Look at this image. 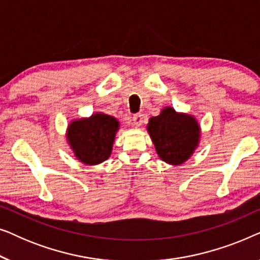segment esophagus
Masks as SVG:
<instances>
[{"label":"esophagus","mask_w":260,"mask_h":260,"mask_svg":"<svg viewBox=\"0 0 260 260\" xmlns=\"http://www.w3.org/2000/svg\"><path fill=\"white\" fill-rule=\"evenodd\" d=\"M144 117L142 113H136V115L133 116V125L134 126H141L142 123H143Z\"/></svg>","instance_id":"esophagus-1"}]
</instances>
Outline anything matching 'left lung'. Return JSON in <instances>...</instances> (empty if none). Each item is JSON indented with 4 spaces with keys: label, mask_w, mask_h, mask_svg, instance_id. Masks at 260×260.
I'll list each match as a JSON object with an SVG mask.
<instances>
[{
    "label": "left lung",
    "mask_w": 260,
    "mask_h": 260,
    "mask_svg": "<svg viewBox=\"0 0 260 260\" xmlns=\"http://www.w3.org/2000/svg\"><path fill=\"white\" fill-rule=\"evenodd\" d=\"M148 133L159 157L177 166L186 162L198 147L200 127L193 116L166 108L149 119Z\"/></svg>",
    "instance_id": "1"
}]
</instances>
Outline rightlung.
I'll list each match as a JSON object with an SVG mask.
<instances>
[{
	"label": "right lung",
	"mask_w": 260,
	"mask_h": 260,
	"mask_svg": "<svg viewBox=\"0 0 260 260\" xmlns=\"http://www.w3.org/2000/svg\"><path fill=\"white\" fill-rule=\"evenodd\" d=\"M119 123L115 117L94 113L69 125L67 140L76 157L85 165H99L111 155Z\"/></svg>",
	"instance_id": "right-lung-1"
}]
</instances>
